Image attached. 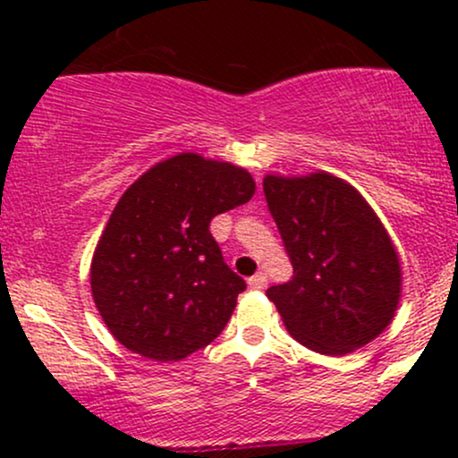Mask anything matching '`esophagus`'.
Masks as SVG:
<instances>
[{
  "instance_id": "esophagus-1",
  "label": "esophagus",
  "mask_w": 458,
  "mask_h": 458,
  "mask_svg": "<svg viewBox=\"0 0 458 458\" xmlns=\"http://www.w3.org/2000/svg\"><path fill=\"white\" fill-rule=\"evenodd\" d=\"M247 284H250V288H254V291H262V288L267 286V273L259 271L256 276H251L250 280H247Z\"/></svg>"
}]
</instances>
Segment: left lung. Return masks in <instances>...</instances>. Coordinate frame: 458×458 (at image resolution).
Here are the masks:
<instances>
[{
	"instance_id": "obj_1",
	"label": "left lung",
	"mask_w": 458,
	"mask_h": 458,
	"mask_svg": "<svg viewBox=\"0 0 458 458\" xmlns=\"http://www.w3.org/2000/svg\"><path fill=\"white\" fill-rule=\"evenodd\" d=\"M267 207L293 265V280L267 291L293 338L323 355H346L390 325L401 265L379 217L340 178L267 176Z\"/></svg>"
}]
</instances>
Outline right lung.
<instances>
[{
  "instance_id": "right-lung-1",
  "label": "right lung",
  "mask_w": 458,
  "mask_h": 458,
  "mask_svg": "<svg viewBox=\"0 0 458 458\" xmlns=\"http://www.w3.org/2000/svg\"><path fill=\"white\" fill-rule=\"evenodd\" d=\"M254 191L243 167L193 152L157 163L124 191L90 271L94 303L120 344L176 361L222 334L247 284L224 262L211 222Z\"/></svg>"
}]
</instances>
